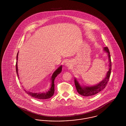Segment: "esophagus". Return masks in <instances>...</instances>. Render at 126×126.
<instances>
[{
	"label": "esophagus",
	"mask_w": 126,
	"mask_h": 126,
	"mask_svg": "<svg viewBox=\"0 0 126 126\" xmlns=\"http://www.w3.org/2000/svg\"><path fill=\"white\" fill-rule=\"evenodd\" d=\"M70 65H71V64H70L69 63H66V65L67 66H70Z\"/></svg>",
	"instance_id": "1"
}]
</instances>
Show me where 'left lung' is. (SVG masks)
<instances>
[{"mask_svg":"<svg viewBox=\"0 0 126 126\" xmlns=\"http://www.w3.org/2000/svg\"><path fill=\"white\" fill-rule=\"evenodd\" d=\"M104 50H105L108 54L109 56V60L110 62L109 63V69L106 75V78H104L102 82L94 86H86V87H82L80 85L76 79H75V84L77 88V90L78 93L84 96H89L94 95L96 94L99 93L102 90H103L108 84V81L109 80L110 73L111 70V62L110 59V55L109 49L107 47L104 48Z\"/></svg>","mask_w":126,"mask_h":126,"instance_id":"obj_1","label":"left lung"}]
</instances>
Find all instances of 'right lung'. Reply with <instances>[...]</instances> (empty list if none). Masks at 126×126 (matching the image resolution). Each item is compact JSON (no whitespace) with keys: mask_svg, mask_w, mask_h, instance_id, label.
<instances>
[{"mask_svg":"<svg viewBox=\"0 0 126 126\" xmlns=\"http://www.w3.org/2000/svg\"><path fill=\"white\" fill-rule=\"evenodd\" d=\"M18 54H17V56H16V73L17 75L18 76V68H17V60H18ZM62 71V66H60V67H59L55 72L52 75V76L51 77V88L50 89V90H49L48 92H47L46 93H32L30 92H27L26 90H24V91L27 93V94H28V95H29L30 96L36 98L38 99H47L49 98H50L54 94V80L56 78V77L60 74L61 72Z\"/></svg>","mask_w":126,"mask_h":126,"instance_id":"1","label":"right lung"}]
</instances>
